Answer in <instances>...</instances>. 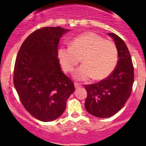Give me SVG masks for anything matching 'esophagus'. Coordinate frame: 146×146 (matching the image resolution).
<instances>
[{
    "label": "esophagus",
    "mask_w": 146,
    "mask_h": 146,
    "mask_svg": "<svg viewBox=\"0 0 146 146\" xmlns=\"http://www.w3.org/2000/svg\"><path fill=\"white\" fill-rule=\"evenodd\" d=\"M74 85H75V88H76V89H78L79 88H80V87H81V85H80L79 83H78V82H75Z\"/></svg>",
    "instance_id": "34e87169"
}]
</instances>
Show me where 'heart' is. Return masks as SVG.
I'll return each instance as SVG.
<instances>
[{
	"label": "heart",
	"instance_id": "obj_1",
	"mask_svg": "<svg viewBox=\"0 0 146 146\" xmlns=\"http://www.w3.org/2000/svg\"><path fill=\"white\" fill-rule=\"evenodd\" d=\"M58 58L63 69L73 73L81 58L83 63L74 74L78 80H102L112 73L119 59L118 49L115 44L94 32H86L74 38L70 46L58 49Z\"/></svg>",
	"mask_w": 146,
	"mask_h": 146
}]
</instances>
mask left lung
Segmentation results:
<instances>
[{"label": "left lung", "mask_w": 146, "mask_h": 146, "mask_svg": "<svg viewBox=\"0 0 146 146\" xmlns=\"http://www.w3.org/2000/svg\"><path fill=\"white\" fill-rule=\"evenodd\" d=\"M118 49L119 59L114 71L98 83L86 85L87 111L99 118L111 117L124 106L131 93L134 70L131 57L125 42L118 35L108 33Z\"/></svg>", "instance_id": "8db88e82"}]
</instances>
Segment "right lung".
<instances>
[{"label": "right lung", "mask_w": 146, "mask_h": 146, "mask_svg": "<svg viewBox=\"0 0 146 146\" xmlns=\"http://www.w3.org/2000/svg\"><path fill=\"white\" fill-rule=\"evenodd\" d=\"M68 31L61 27L36 29L26 38L16 57L14 86L25 110L42 121L59 117L75 90L57 54L60 38Z\"/></svg>", "instance_id": "right-lung-1"}]
</instances>
